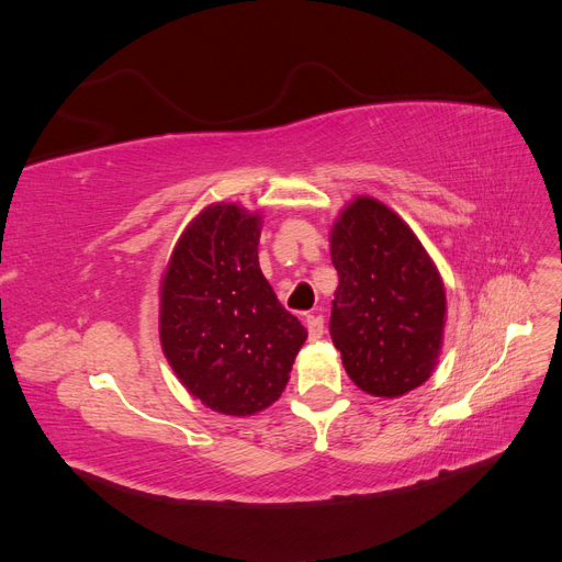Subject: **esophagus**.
Listing matches in <instances>:
<instances>
[{
  "instance_id": "1",
  "label": "esophagus",
  "mask_w": 562,
  "mask_h": 562,
  "mask_svg": "<svg viewBox=\"0 0 562 562\" xmlns=\"http://www.w3.org/2000/svg\"><path fill=\"white\" fill-rule=\"evenodd\" d=\"M304 326H307L312 339H318L323 335V328H326V321H323L321 314H310L307 321H304Z\"/></svg>"
}]
</instances>
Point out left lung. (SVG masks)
<instances>
[{"instance_id":"8db88e82","label":"left lung","mask_w":562,"mask_h":562,"mask_svg":"<svg viewBox=\"0 0 562 562\" xmlns=\"http://www.w3.org/2000/svg\"><path fill=\"white\" fill-rule=\"evenodd\" d=\"M339 285L330 337L356 386L372 396H403L427 382L443 339L446 291L403 220L359 196L330 232Z\"/></svg>"}]
</instances>
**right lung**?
Wrapping results in <instances>:
<instances>
[{
  "label": "right lung",
  "instance_id": "obj_1",
  "mask_svg": "<svg viewBox=\"0 0 562 562\" xmlns=\"http://www.w3.org/2000/svg\"><path fill=\"white\" fill-rule=\"evenodd\" d=\"M260 217L215 203L192 220L161 285V347L211 411L252 415L274 403L307 339L258 262Z\"/></svg>",
  "mask_w": 562,
  "mask_h": 562
}]
</instances>
